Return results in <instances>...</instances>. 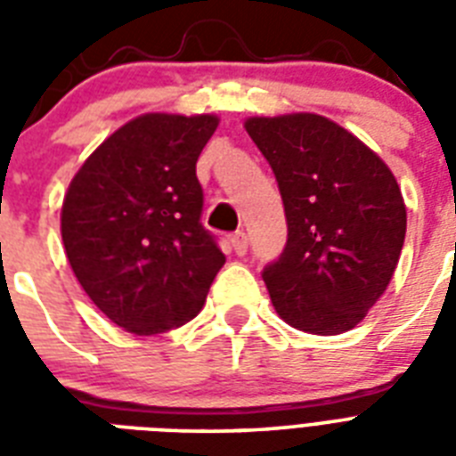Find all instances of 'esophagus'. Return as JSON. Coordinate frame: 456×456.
<instances>
[{
    "label": "esophagus",
    "mask_w": 456,
    "mask_h": 456,
    "mask_svg": "<svg viewBox=\"0 0 456 456\" xmlns=\"http://www.w3.org/2000/svg\"><path fill=\"white\" fill-rule=\"evenodd\" d=\"M229 243H232V248H234L236 256H246V250H248V236H246V232H236V234L229 239Z\"/></svg>",
    "instance_id": "esophagus-1"
}]
</instances>
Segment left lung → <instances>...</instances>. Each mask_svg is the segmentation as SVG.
Masks as SVG:
<instances>
[{
  "instance_id": "1",
  "label": "left lung",
  "mask_w": 456,
  "mask_h": 456,
  "mask_svg": "<svg viewBox=\"0 0 456 456\" xmlns=\"http://www.w3.org/2000/svg\"><path fill=\"white\" fill-rule=\"evenodd\" d=\"M284 200L286 239L263 279L286 324L350 331L388 289L407 210L393 172L367 144L317 113L248 118Z\"/></svg>"
}]
</instances>
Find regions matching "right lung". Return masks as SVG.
<instances>
[{"instance_id":"obj_1","label":"right lung","mask_w":456,"mask_h":456,"mask_svg":"<svg viewBox=\"0 0 456 456\" xmlns=\"http://www.w3.org/2000/svg\"><path fill=\"white\" fill-rule=\"evenodd\" d=\"M215 116L146 113L82 163L61 208L68 263L125 331L153 336L200 312L224 253L203 229L196 160Z\"/></svg>"}]
</instances>
